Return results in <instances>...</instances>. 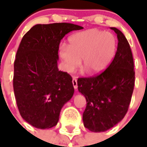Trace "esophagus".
I'll return each mask as SVG.
<instances>
[{"instance_id": "obj_1", "label": "esophagus", "mask_w": 147, "mask_h": 147, "mask_svg": "<svg viewBox=\"0 0 147 147\" xmlns=\"http://www.w3.org/2000/svg\"><path fill=\"white\" fill-rule=\"evenodd\" d=\"M72 85H73V87L75 89H77L78 88V84H77V79L76 78H72Z\"/></svg>"}]
</instances>
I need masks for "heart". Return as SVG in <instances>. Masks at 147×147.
<instances>
[{"instance_id": "1", "label": "heart", "mask_w": 147, "mask_h": 147, "mask_svg": "<svg viewBox=\"0 0 147 147\" xmlns=\"http://www.w3.org/2000/svg\"><path fill=\"white\" fill-rule=\"evenodd\" d=\"M117 48V41L112 33L90 29L71 36L68 47H60L59 55L67 72L73 73L82 59V66L94 75L107 69L115 56Z\"/></svg>"}]
</instances>
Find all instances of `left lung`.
<instances>
[{"label": "left lung", "instance_id": "1", "mask_svg": "<svg viewBox=\"0 0 147 147\" xmlns=\"http://www.w3.org/2000/svg\"><path fill=\"white\" fill-rule=\"evenodd\" d=\"M118 43L114 59L102 73L78 79V92L85 97L83 123L92 132L109 130L124 117L134 88L135 71L130 45L118 29Z\"/></svg>", "mask_w": 147, "mask_h": 147}]
</instances>
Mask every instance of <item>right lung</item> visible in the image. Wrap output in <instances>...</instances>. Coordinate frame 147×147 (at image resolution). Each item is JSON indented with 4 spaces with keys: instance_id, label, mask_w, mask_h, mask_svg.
I'll list each match as a JSON object with an SVG mask.
<instances>
[{
    "instance_id": "add662e5",
    "label": "right lung",
    "mask_w": 147,
    "mask_h": 147,
    "mask_svg": "<svg viewBox=\"0 0 147 147\" xmlns=\"http://www.w3.org/2000/svg\"><path fill=\"white\" fill-rule=\"evenodd\" d=\"M82 26L68 23L36 24L24 36L14 61L13 91L21 117L34 127L57 124L63 105L73 96L72 78L59 71L61 40Z\"/></svg>"
}]
</instances>
